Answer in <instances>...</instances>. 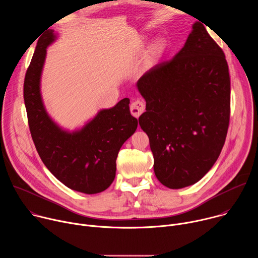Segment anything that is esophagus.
Segmentation results:
<instances>
[{
    "label": "esophagus",
    "instance_id": "esophagus-1",
    "mask_svg": "<svg viewBox=\"0 0 258 258\" xmlns=\"http://www.w3.org/2000/svg\"><path fill=\"white\" fill-rule=\"evenodd\" d=\"M144 111H145V103L143 101L137 100L131 104V113L134 116L139 117Z\"/></svg>",
    "mask_w": 258,
    "mask_h": 258
}]
</instances>
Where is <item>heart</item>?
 Returning <instances> with one entry per match:
<instances>
[{"label": "heart", "mask_w": 258, "mask_h": 258, "mask_svg": "<svg viewBox=\"0 0 258 258\" xmlns=\"http://www.w3.org/2000/svg\"><path fill=\"white\" fill-rule=\"evenodd\" d=\"M163 49H164V42L163 41L159 40V41L154 42L152 44V46L150 47V50H149V53H148V58L150 60L155 59L157 56H159L161 54Z\"/></svg>", "instance_id": "obj_1"}]
</instances>
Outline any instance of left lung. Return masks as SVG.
I'll use <instances>...</instances> for the list:
<instances>
[{
    "mask_svg": "<svg viewBox=\"0 0 258 258\" xmlns=\"http://www.w3.org/2000/svg\"><path fill=\"white\" fill-rule=\"evenodd\" d=\"M137 88L156 177L169 189L194 185L217 160L228 133L231 82L223 50L196 21L185 46L145 72Z\"/></svg>",
    "mask_w": 258,
    "mask_h": 258,
    "instance_id": "left-lung-1",
    "label": "left lung"
}]
</instances>
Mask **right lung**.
Here are the masks:
<instances>
[{"mask_svg":"<svg viewBox=\"0 0 258 258\" xmlns=\"http://www.w3.org/2000/svg\"><path fill=\"white\" fill-rule=\"evenodd\" d=\"M57 34L48 29L36 44L26 71L23 97L30 134L42 161L66 187L85 194L105 191L115 177L116 158L123 143L136 132L138 119L130 99L102 109L82 128L67 131L48 114L41 94L47 48Z\"/></svg>","mask_w":258,"mask_h":258,"instance_id":"right-lung-1","label":"right lung"}]
</instances>
